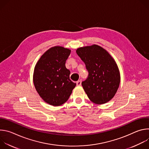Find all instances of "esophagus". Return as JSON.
Wrapping results in <instances>:
<instances>
[{
	"label": "esophagus",
	"instance_id": "esophagus-1",
	"mask_svg": "<svg viewBox=\"0 0 149 149\" xmlns=\"http://www.w3.org/2000/svg\"><path fill=\"white\" fill-rule=\"evenodd\" d=\"M77 85L78 86H81V81H77Z\"/></svg>",
	"mask_w": 149,
	"mask_h": 149
}]
</instances>
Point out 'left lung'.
Masks as SVG:
<instances>
[{
  "label": "left lung",
  "mask_w": 149,
  "mask_h": 149,
  "mask_svg": "<svg viewBox=\"0 0 149 149\" xmlns=\"http://www.w3.org/2000/svg\"><path fill=\"white\" fill-rule=\"evenodd\" d=\"M76 52L88 72L82 86L89 99L97 104L111 100L120 82L119 70L114 59L107 51L97 45L78 48Z\"/></svg>",
  "instance_id": "obj_1"
}]
</instances>
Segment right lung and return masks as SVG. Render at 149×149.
<instances>
[{
	"mask_svg": "<svg viewBox=\"0 0 149 149\" xmlns=\"http://www.w3.org/2000/svg\"><path fill=\"white\" fill-rule=\"evenodd\" d=\"M70 53L67 48L52 47L41 56L35 67L33 79L36 90L50 105L65 103L76 86L70 79V71L65 67Z\"/></svg>",
	"mask_w": 149,
	"mask_h": 149,
	"instance_id": "obj_1",
	"label": "right lung"
}]
</instances>
